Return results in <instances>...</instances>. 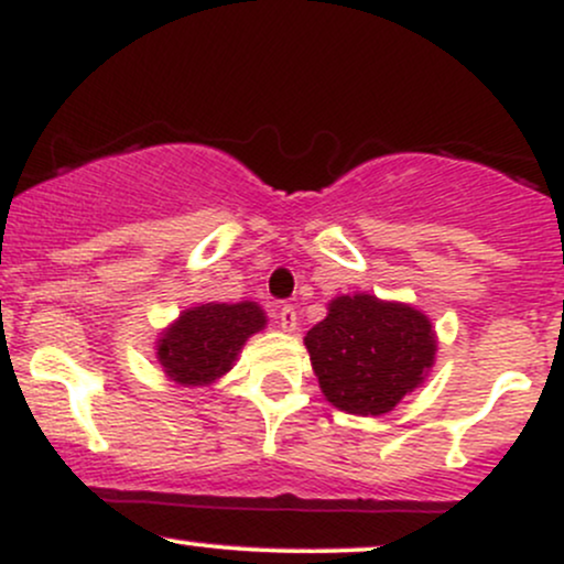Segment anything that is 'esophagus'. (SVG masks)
<instances>
[{
	"label": "esophagus",
	"instance_id": "esophagus-1",
	"mask_svg": "<svg viewBox=\"0 0 564 564\" xmlns=\"http://www.w3.org/2000/svg\"><path fill=\"white\" fill-rule=\"evenodd\" d=\"M275 321L283 332H294L296 328V310L291 304H278L275 307Z\"/></svg>",
	"mask_w": 564,
	"mask_h": 564
}]
</instances>
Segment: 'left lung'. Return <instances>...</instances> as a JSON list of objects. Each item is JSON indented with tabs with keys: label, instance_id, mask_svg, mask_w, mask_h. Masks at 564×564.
Instances as JSON below:
<instances>
[{
	"label": "left lung",
	"instance_id": "8db88e82",
	"mask_svg": "<svg viewBox=\"0 0 564 564\" xmlns=\"http://www.w3.org/2000/svg\"><path fill=\"white\" fill-rule=\"evenodd\" d=\"M328 403L349 413L392 411L435 360L432 323L405 304L339 296L304 336Z\"/></svg>",
	"mask_w": 564,
	"mask_h": 564
}]
</instances>
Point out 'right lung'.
<instances>
[{"label": "right lung", "instance_id": "obj_1", "mask_svg": "<svg viewBox=\"0 0 564 564\" xmlns=\"http://www.w3.org/2000/svg\"><path fill=\"white\" fill-rule=\"evenodd\" d=\"M264 326L254 302L200 304L187 310L159 339V360L180 384H209L230 371L238 349Z\"/></svg>", "mask_w": 564, "mask_h": 564}]
</instances>
